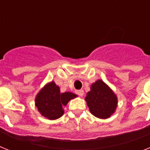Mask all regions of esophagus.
Returning a JSON list of instances; mask_svg holds the SVG:
<instances>
[{
  "label": "esophagus",
  "instance_id": "esophagus-1",
  "mask_svg": "<svg viewBox=\"0 0 150 150\" xmlns=\"http://www.w3.org/2000/svg\"><path fill=\"white\" fill-rule=\"evenodd\" d=\"M76 93L77 95H79L80 96H83L84 95V92L83 90H76Z\"/></svg>",
  "mask_w": 150,
  "mask_h": 150
}]
</instances>
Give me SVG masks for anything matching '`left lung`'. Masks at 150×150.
<instances>
[{
    "mask_svg": "<svg viewBox=\"0 0 150 150\" xmlns=\"http://www.w3.org/2000/svg\"><path fill=\"white\" fill-rule=\"evenodd\" d=\"M85 100L90 112L103 120L110 118L115 112L118 104L116 93L102 80H97L92 83Z\"/></svg>",
    "mask_w": 150,
    "mask_h": 150,
    "instance_id": "left-lung-1",
    "label": "left lung"
}]
</instances>
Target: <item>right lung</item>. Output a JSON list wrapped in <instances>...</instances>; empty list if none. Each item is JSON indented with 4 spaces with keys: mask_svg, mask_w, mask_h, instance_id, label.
Instances as JSON below:
<instances>
[{
    "mask_svg": "<svg viewBox=\"0 0 150 150\" xmlns=\"http://www.w3.org/2000/svg\"><path fill=\"white\" fill-rule=\"evenodd\" d=\"M76 97L77 95L71 92L60 93V87L52 80L38 93L35 106L43 117L54 120L64 115L63 106H67L70 100Z\"/></svg>",
    "mask_w": 150,
    "mask_h": 150,
    "instance_id": "1",
    "label": "right lung"
}]
</instances>
